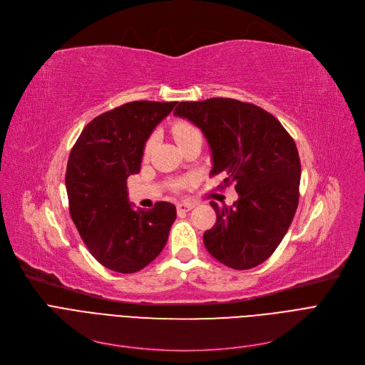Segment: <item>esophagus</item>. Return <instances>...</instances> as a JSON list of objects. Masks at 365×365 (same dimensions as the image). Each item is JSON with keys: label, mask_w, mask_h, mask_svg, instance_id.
<instances>
[{"label": "esophagus", "mask_w": 365, "mask_h": 365, "mask_svg": "<svg viewBox=\"0 0 365 365\" xmlns=\"http://www.w3.org/2000/svg\"><path fill=\"white\" fill-rule=\"evenodd\" d=\"M176 208H178V213L182 215V213L189 212V210H192V208H194V204H190V202H179V204L176 205Z\"/></svg>", "instance_id": "obj_1"}]
</instances>
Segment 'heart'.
<instances>
[{
  "mask_svg": "<svg viewBox=\"0 0 365 365\" xmlns=\"http://www.w3.org/2000/svg\"><path fill=\"white\" fill-rule=\"evenodd\" d=\"M171 133H173V136H175L176 142L179 143V146H180L182 143L187 142L189 139H192V138H195V136H201L198 128H197L195 125L190 124V123H187V121H178V123L173 124ZM153 145H155V136H150V138L146 140L145 148H143V155H145V157H149V153H150ZM183 185H185V182H179V183H176V187H180V186H183Z\"/></svg>",
  "mask_w": 365,
  "mask_h": 365,
  "instance_id": "1",
  "label": "heart"
}]
</instances>
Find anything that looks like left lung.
I'll use <instances>...</instances> for the list:
<instances>
[{"label":"left lung","mask_w":365,"mask_h":365,"mask_svg":"<svg viewBox=\"0 0 365 365\" xmlns=\"http://www.w3.org/2000/svg\"><path fill=\"white\" fill-rule=\"evenodd\" d=\"M175 115L201 128L223 186L235 183L231 207L212 201L216 223L204 232L215 259L252 269L277 250L299 204L300 160L293 138L267 110L227 98L180 102Z\"/></svg>","instance_id":"8db88e82"}]
</instances>
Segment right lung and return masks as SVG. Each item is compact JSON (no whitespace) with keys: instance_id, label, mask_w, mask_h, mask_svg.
<instances>
[{"instance_id":"obj_1","label":"right lung","mask_w":365,"mask_h":365,"mask_svg":"<svg viewBox=\"0 0 365 365\" xmlns=\"http://www.w3.org/2000/svg\"><path fill=\"white\" fill-rule=\"evenodd\" d=\"M178 102H128L90 121L68 160L69 213L91 256L120 274H134L167 244L176 207L150 210L128 202L127 178L138 175L143 148Z\"/></svg>"}]
</instances>
